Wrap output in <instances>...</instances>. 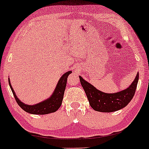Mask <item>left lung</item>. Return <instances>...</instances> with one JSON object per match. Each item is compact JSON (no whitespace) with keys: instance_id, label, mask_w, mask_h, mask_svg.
<instances>
[{"instance_id":"1","label":"left lung","mask_w":149,"mask_h":149,"mask_svg":"<svg viewBox=\"0 0 149 149\" xmlns=\"http://www.w3.org/2000/svg\"><path fill=\"white\" fill-rule=\"evenodd\" d=\"M79 78L90 107L97 111L110 113L118 111L130 103L136 91L139 80V73L136 74L134 81L127 89L116 93L109 94L97 90L81 76H79Z\"/></svg>"}]
</instances>
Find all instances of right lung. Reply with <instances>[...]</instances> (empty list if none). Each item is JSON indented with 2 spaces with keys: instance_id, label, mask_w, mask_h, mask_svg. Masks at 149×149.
<instances>
[{
  "instance_id": "add662e5",
  "label": "right lung",
  "mask_w": 149,
  "mask_h": 149,
  "mask_svg": "<svg viewBox=\"0 0 149 149\" xmlns=\"http://www.w3.org/2000/svg\"><path fill=\"white\" fill-rule=\"evenodd\" d=\"M72 71H69L68 72L65 73L62 75L60 79L58 81V83L56 86L55 90L53 92L52 95L47 100L42 101L40 103L33 104V105H28L21 102L17 97L16 94L13 90V87L10 84V79L9 85L10 88H11L12 92H13V95H14L15 100L18 105L23 109L24 111L27 113H29L31 114H37V115H45V114H48L50 113H54L59 109L61 107V103H62L63 97H64V90L66 88V82H67V78L69 75Z\"/></svg>"
}]
</instances>
